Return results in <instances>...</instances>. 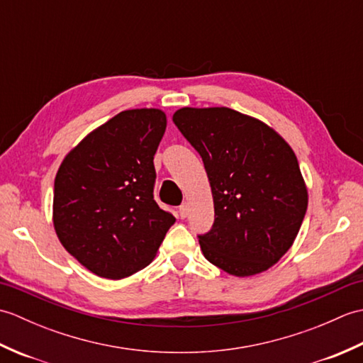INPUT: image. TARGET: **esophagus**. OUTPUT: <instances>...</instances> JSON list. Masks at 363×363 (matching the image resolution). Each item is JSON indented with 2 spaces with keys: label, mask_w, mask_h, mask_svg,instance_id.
<instances>
[{
  "label": "esophagus",
  "mask_w": 363,
  "mask_h": 363,
  "mask_svg": "<svg viewBox=\"0 0 363 363\" xmlns=\"http://www.w3.org/2000/svg\"><path fill=\"white\" fill-rule=\"evenodd\" d=\"M179 215H181V218H186L187 215H189V204H187V203L181 204V207H179Z\"/></svg>",
  "instance_id": "esophagus-1"
}]
</instances>
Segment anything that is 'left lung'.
Returning a JSON list of instances; mask_svg holds the SVG:
<instances>
[{
  "instance_id": "obj_1",
  "label": "left lung",
  "mask_w": 363,
  "mask_h": 363,
  "mask_svg": "<svg viewBox=\"0 0 363 363\" xmlns=\"http://www.w3.org/2000/svg\"><path fill=\"white\" fill-rule=\"evenodd\" d=\"M173 121L211 182L215 220L198 235L204 257L240 277L273 267L295 242L309 201L290 145L229 107H182Z\"/></svg>"
}]
</instances>
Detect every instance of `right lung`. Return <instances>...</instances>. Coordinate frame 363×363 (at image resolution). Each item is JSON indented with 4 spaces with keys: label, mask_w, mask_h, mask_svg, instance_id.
<instances>
[{
    "label": "right lung",
    "mask_w": 363,
    "mask_h": 363,
    "mask_svg": "<svg viewBox=\"0 0 363 363\" xmlns=\"http://www.w3.org/2000/svg\"><path fill=\"white\" fill-rule=\"evenodd\" d=\"M160 109L123 111L67 154L54 179L52 223L64 248L96 276L123 279L156 256L176 218L154 201Z\"/></svg>",
    "instance_id": "obj_1"
}]
</instances>
